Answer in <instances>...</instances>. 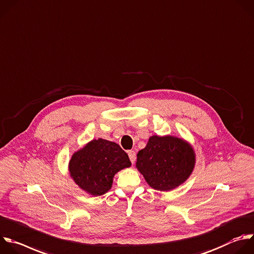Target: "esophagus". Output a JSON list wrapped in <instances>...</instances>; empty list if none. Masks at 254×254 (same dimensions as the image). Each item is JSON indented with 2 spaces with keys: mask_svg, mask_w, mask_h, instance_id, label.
<instances>
[{
  "mask_svg": "<svg viewBox=\"0 0 254 254\" xmlns=\"http://www.w3.org/2000/svg\"><path fill=\"white\" fill-rule=\"evenodd\" d=\"M128 156H129V158H130L131 162H132V163H134V162H135V160H136V153H135V151H133V150L128 151Z\"/></svg>",
  "mask_w": 254,
  "mask_h": 254,
  "instance_id": "34e87169",
  "label": "esophagus"
}]
</instances>
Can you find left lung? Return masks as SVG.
I'll return each instance as SVG.
<instances>
[{
  "label": "left lung",
  "instance_id": "8db88e82",
  "mask_svg": "<svg viewBox=\"0 0 254 254\" xmlns=\"http://www.w3.org/2000/svg\"><path fill=\"white\" fill-rule=\"evenodd\" d=\"M196 154L192 145L172 135H152L137 153L136 168L155 190L171 191L192 174Z\"/></svg>",
  "mask_w": 254,
  "mask_h": 254
}]
</instances>
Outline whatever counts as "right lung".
Listing matches in <instances>:
<instances>
[{"instance_id": "add662e5", "label": "right lung", "mask_w": 254, "mask_h": 254, "mask_svg": "<svg viewBox=\"0 0 254 254\" xmlns=\"http://www.w3.org/2000/svg\"><path fill=\"white\" fill-rule=\"evenodd\" d=\"M130 166L127 153L117 143L98 138L74 152L68 170L83 191L100 196L111 189L114 176L119 171Z\"/></svg>"}]
</instances>
